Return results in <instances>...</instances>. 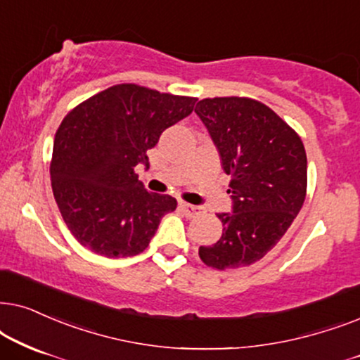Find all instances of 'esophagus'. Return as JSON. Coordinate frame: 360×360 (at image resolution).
I'll return each mask as SVG.
<instances>
[{
  "instance_id": "34e87169",
  "label": "esophagus",
  "mask_w": 360,
  "mask_h": 360,
  "mask_svg": "<svg viewBox=\"0 0 360 360\" xmlns=\"http://www.w3.org/2000/svg\"><path fill=\"white\" fill-rule=\"evenodd\" d=\"M179 209L183 210L186 217H194V215H198L200 212V209L198 207V205H193L188 202H179Z\"/></svg>"
}]
</instances>
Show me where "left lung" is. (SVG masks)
<instances>
[{"label":"left lung","instance_id":"8db88e82","mask_svg":"<svg viewBox=\"0 0 360 360\" xmlns=\"http://www.w3.org/2000/svg\"><path fill=\"white\" fill-rule=\"evenodd\" d=\"M194 112L232 177V212L217 214L222 237L199 247V257L217 270L252 265L276 245L303 207V141L271 108L252 98H204Z\"/></svg>","mask_w":360,"mask_h":360}]
</instances>
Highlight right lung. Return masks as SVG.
<instances>
[{
	"mask_svg": "<svg viewBox=\"0 0 360 360\" xmlns=\"http://www.w3.org/2000/svg\"><path fill=\"white\" fill-rule=\"evenodd\" d=\"M195 100L122 84L62 120L52 150V193L80 245L108 258L138 255L150 245L177 202L148 193L135 167L150 166L146 151L193 113Z\"/></svg>",
	"mask_w": 360,
	"mask_h": 360,
	"instance_id": "obj_1",
	"label": "right lung"
}]
</instances>
